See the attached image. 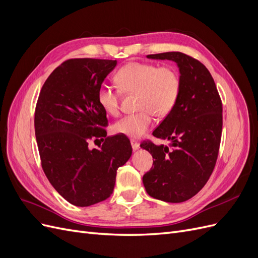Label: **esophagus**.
<instances>
[{
  "mask_svg": "<svg viewBox=\"0 0 258 258\" xmlns=\"http://www.w3.org/2000/svg\"><path fill=\"white\" fill-rule=\"evenodd\" d=\"M131 146H132V150L138 151L139 148H140V143L135 141V140H131Z\"/></svg>",
  "mask_w": 258,
  "mask_h": 258,
  "instance_id": "1",
  "label": "esophagus"
}]
</instances>
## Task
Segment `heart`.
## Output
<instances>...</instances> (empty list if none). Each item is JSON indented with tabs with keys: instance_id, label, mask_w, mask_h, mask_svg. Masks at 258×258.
<instances>
[{
	"instance_id": "b5f03b06",
	"label": "heart",
	"mask_w": 258,
	"mask_h": 258,
	"mask_svg": "<svg viewBox=\"0 0 258 258\" xmlns=\"http://www.w3.org/2000/svg\"><path fill=\"white\" fill-rule=\"evenodd\" d=\"M115 82L120 91L138 93L139 113L127 115L113 126L115 134L139 139L150 130L154 123L153 114L165 117L175 106L181 89V81L172 67L158 68L151 63L130 62L117 71ZM100 107L105 114H119V92L111 86H100L97 93Z\"/></svg>"
}]
</instances>
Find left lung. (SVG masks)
<instances>
[{
	"label": "left lung",
	"instance_id": "left-lung-1",
	"mask_svg": "<svg viewBox=\"0 0 258 258\" xmlns=\"http://www.w3.org/2000/svg\"><path fill=\"white\" fill-rule=\"evenodd\" d=\"M146 58L173 61L179 72L177 102L153 131L155 138L170 141L169 146L141 144L154 160L143 175L146 192L177 204L194 197L212 174L222 136V102L212 75L198 60L178 51Z\"/></svg>",
	"mask_w": 258,
	"mask_h": 258
}]
</instances>
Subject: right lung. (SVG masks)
Listing matches in <instances>:
<instances>
[{
	"label": "right lung",
	"mask_w": 258,
	"mask_h": 258,
	"mask_svg": "<svg viewBox=\"0 0 258 258\" xmlns=\"http://www.w3.org/2000/svg\"><path fill=\"white\" fill-rule=\"evenodd\" d=\"M116 66L117 60H67L53 70L38 96L34 128L43 170L53 188L76 207L110 197L117 169L132 154L122 136L106 138L99 150L88 146L89 140L106 137V114L97 93Z\"/></svg>",
	"instance_id": "add662e5"
}]
</instances>
